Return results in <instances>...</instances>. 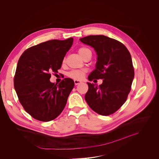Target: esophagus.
Wrapping results in <instances>:
<instances>
[{"instance_id": "obj_1", "label": "esophagus", "mask_w": 159, "mask_h": 159, "mask_svg": "<svg viewBox=\"0 0 159 159\" xmlns=\"http://www.w3.org/2000/svg\"><path fill=\"white\" fill-rule=\"evenodd\" d=\"M81 83V81H80V80H74L75 85H78V84H80Z\"/></svg>"}]
</instances>
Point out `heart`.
Wrapping results in <instances>:
<instances>
[{
	"instance_id": "b5f03b06",
	"label": "heart",
	"mask_w": 159,
	"mask_h": 159,
	"mask_svg": "<svg viewBox=\"0 0 159 159\" xmlns=\"http://www.w3.org/2000/svg\"><path fill=\"white\" fill-rule=\"evenodd\" d=\"M78 53L79 54L84 58L85 56L88 54H91V50L85 47H81L78 49ZM63 63H65V59L63 60ZM85 75V71L84 70H71L70 72H68V75L70 77V78L74 79L75 80H82Z\"/></svg>"
}]
</instances>
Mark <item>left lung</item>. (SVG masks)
Returning a JSON list of instances; mask_svg holds the SVG:
<instances>
[{
	"label": "left lung",
	"instance_id": "8db88e82",
	"mask_svg": "<svg viewBox=\"0 0 159 159\" xmlns=\"http://www.w3.org/2000/svg\"><path fill=\"white\" fill-rule=\"evenodd\" d=\"M80 40L93 47L98 55L95 70L88 80H103L99 87L88 83L85 99L97 113L111 115L126 102L131 89L134 72L131 54L121 42L103 35H90Z\"/></svg>",
	"mask_w": 159,
	"mask_h": 159
}]
</instances>
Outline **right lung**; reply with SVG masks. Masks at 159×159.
Here are the masks:
<instances>
[{
  "label": "right lung",
  "mask_w": 159,
  "mask_h": 159,
  "mask_svg": "<svg viewBox=\"0 0 159 159\" xmlns=\"http://www.w3.org/2000/svg\"><path fill=\"white\" fill-rule=\"evenodd\" d=\"M73 38L51 40L26 50L18 60L14 86L26 111L40 121H50L64 110L74 81L64 78L58 84L50 81L57 73Z\"/></svg>",
  "instance_id": "1"
}]
</instances>
